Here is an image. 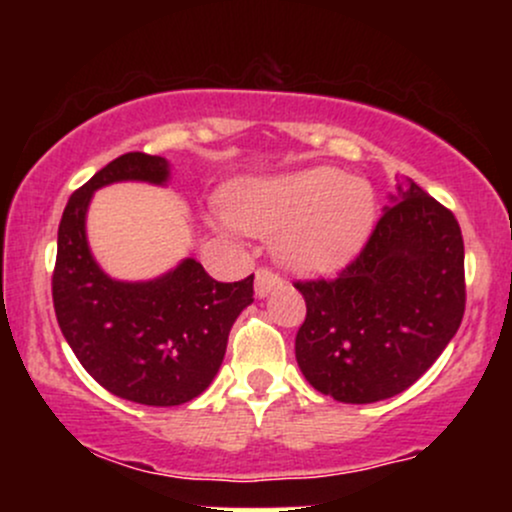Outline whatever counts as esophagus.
I'll list each match as a JSON object with an SVG mask.
<instances>
[{
  "label": "esophagus",
  "instance_id": "1",
  "mask_svg": "<svg viewBox=\"0 0 512 512\" xmlns=\"http://www.w3.org/2000/svg\"><path fill=\"white\" fill-rule=\"evenodd\" d=\"M281 286V279L276 276L272 269H257L255 272V296L257 298H264L269 296L274 289H279Z\"/></svg>",
  "mask_w": 512,
  "mask_h": 512
}]
</instances>
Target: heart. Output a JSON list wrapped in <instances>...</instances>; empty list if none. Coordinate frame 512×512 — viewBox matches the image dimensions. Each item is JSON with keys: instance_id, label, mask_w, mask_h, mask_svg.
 <instances>
[{"instance_id": "1", "label": "heart", "mask_w": 512, "mask_h": 512, "mask_svg": "<svg viewBox=\"0 0 512 512\" xmlns=\"http://www.w3.org/2000/svg\"><path fill=\"white\" fill-rule=\"evenodd\" d=\"M216 231L274 238V255L298 274H332L346 267L373 233L378 197L363 178L330 166L245 178L223 199Z\"/></svg>"}]
</instances>
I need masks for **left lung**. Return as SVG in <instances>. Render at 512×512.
Returning a JSON list of instances; mask_svg holds the SVG:
<instances>
[{"mask_svg":"<svg viewBox=\"0 0 512 512\" xmlns=\"http://www.w3.org/2000/svg\"><path fill=\"white\" fill-rule=\"evenodd\" d=\"M296 289L308 308L296 334L305 380L344 404L395 397L436 363L462 322L460 223L399 178L361 255L334 281Z\"/></svg>","mask_w":512,"mask_h":512,"instance_id":"1","label":"left lung"}]
</instances>
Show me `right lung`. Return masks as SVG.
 <instances>
[{
  "mask_svg": "<svg viewBox=\"0 0 512 512\" xmlns=\"http://www.w3.org/2000/svg\"><path fill=\"white\" fill-rule=\"evenodd\" d=\"M168 180V158L142 151L98 170L64 207L52 274L57 322L81 366L108 392L146 407L202 395L219 373L233 322L252 303V276L221 284L195 257L146 281L113 279L96 262L86 236L96 190Z\"/></svg>",
  "mask_w": 512,
  "mask_h": 512,
  "instance_id": "1",
  "label": "right lung"
}]
</instances>
